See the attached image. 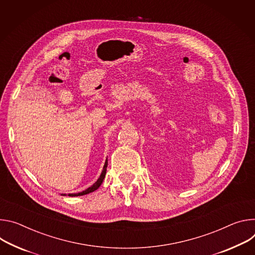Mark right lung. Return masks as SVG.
Instances as JSON below:
<instances>
[{"label": "right lung", "instance_id": "right-lung-1", "mask_svg": "<svg viewBox=\"0 0 255 255\" xmlns=\"http://www.w3.org/2000/svg\"><path fill=\"white\" fill-rule=\"evenodd\" d=\"M107 163H108V162H107V159H106V160H105V163H104V166H103V170H102V172H101L99 178L97 179V181H96L93 185H91L90 187H88L87 189H85V190H83V191H81V192H78V193H69L68 195H69V196H80V195L87 194V193H90V192H93L94 190H96V189L101 185V183H102V181H103V179H104V177H105ZM62 195H66V194H62Z\"/></svg>", "mask_w": 255, "mask_h": 255}]
</instances>
